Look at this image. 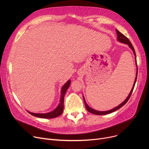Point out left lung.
Segmentation results:
<instances>
[{
	"label": "left lung",
	"instance_id": "obj_1",
	"mask_svg": "<svg viewBox=\"0 0 149 149\" xmlns=\"http://www.w3.org/2000/svg\"><path fill=\"white\" fill-rule=\"evenodd\" d=\"M116 32H117V39L119 42H121V43H124V44H127L129 45V47L133 50V53L135 55V59H136V63H137V61H136V52H135V50H134V47H133L132 44H131L130 41L129 40V39L127 38L125 36H124L123 33H121L120 31H118L117 29H116ZM136 66L137 67V65L136 64ZM137 71H138V69H137V72H136V78H135V81H134V84H133V88L129 94V95H128V97H127V98L124 100V101H123L121 104H120L119 105L117 106L116 107H115L114 109H111V110H109V111H97V110H94L93 109H91L90 107H89V106L88 105V104H87L86 100H85V98L83 96V98H84V103H85V105H86V109L87 110V111L92 114H96V115H105V114H110V113H111L116 110H117L118 109H119L120 108H121V107H123V106L125 104V103L128 101V100H129L132 94V92L134 90V86H135V84H136V79H137Z\"/></svg>",
	"mask_w": 149,
	"mask_h": 149
}]
</instances>
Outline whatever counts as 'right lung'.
Returning a JSON list of instances; mask_svg holds the SVG:
<instances>
[{
	"instance_id": "add662e5",
	"label": "right lung",
	"mask_w": 149,
	"mask_h": 149,
	"mask_svg": "<svg viewBox=\"0 0 149 149\" xmlns=\"http://www.w3.org/2000/svg\"><path fill=\"white\" fill-rule=\"evenodd\" d=\"M71 81L68 80L63 86H62V88L61 89V99H60V102L58 107L52 111L49 112L48 113H45V114H39V113H31L28 111V112L35 117H39V118H52L57 117L58 116L62 114L63 110V100H64V95L65 94V93L68 88L70 87Z\"/></svg>"
}]
</instances>
